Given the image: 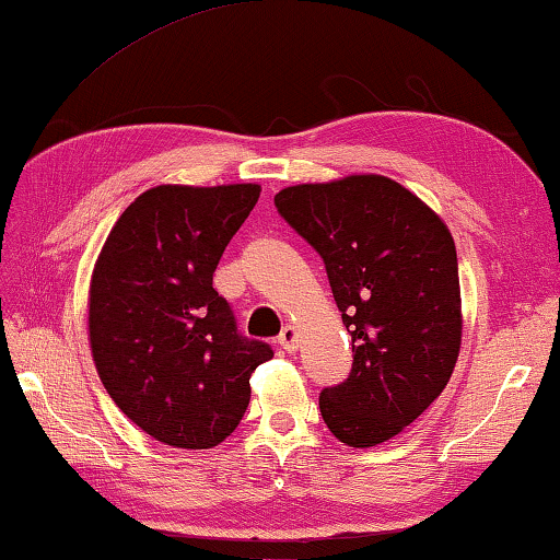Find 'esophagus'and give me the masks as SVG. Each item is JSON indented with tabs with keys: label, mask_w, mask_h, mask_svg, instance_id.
I'll use <instances>...</instances> for the list:
<instances>
[{
	"label": "esophagus",
	"mask_w": 560,
	"mask_h": 560,
	"mask_svg": "<svg viewBox=\"0 0 560 560\" xmlns=\"http://www.w3.org/2000/svg\"><path fill=\"white\" fill-rule=\"evenodd\" d=\"M277 342L281 345L283 350H289V352H293L299 348V330L293 328V325H283V330L279 332V338H277Z\"/></svg>",
	"instance_id": "34e87169"
}]
</instances>
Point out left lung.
<instances>
[{
  "label": "left lung",
  "mask_w": 560,
  "mask_h": 560,
  "mask_svg": "<svg viewBox=\"0 0 560 560\" xmlns=\"http://www.w3.org/2000/svg\"><path fill=\"white\" fill-rule=\"evenodd\" d=\"M273 206L320 254L352 338L350 377L320 392L325 425L350 448L394 439L439 399L460 352L448 228L377 174L301 183L279 190Z\"/></svg>",
  "instance_id": "obj_1"
}]
</instances>
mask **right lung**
Wrapping results in <instances>:
<instances>
[{"label": "right lung", "instance_id": "right-lung-1", "mask_svg": "<svg viewBox=\"0 0 560 560\" xmlns=\"http://www.w3.org/2000/svg\"><path fill=\"white\" fill-rule=\"evenodd\" d=\"M259 192L257 183L149 188L95 261L88 330L100 380L127 419L174 448L225 441L247 411L252 372L273 358L237 332L212 289Z\"/></svg>", "mask_w": 560, "mask_h": 560}]
</instances>
